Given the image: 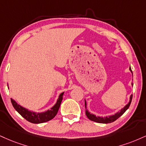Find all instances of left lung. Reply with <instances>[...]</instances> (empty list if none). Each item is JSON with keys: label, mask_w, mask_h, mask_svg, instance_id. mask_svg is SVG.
I'll return each mask as SVG.
<instances>
[{"label": "left lung", "mask_w": 146, "mask_h": 146, "mask_svg": "<svg viewBox=\"0 0 146 146\" xmlns=\"http://www.w3.org/2000/svg\"><path fill=\"white\" fill-rule=\"evenodd\" d=\"M129 70H130V71L131 72V73L133 74V72H132V70H131V66H130ZM131 85H132V86H133V83L131 84ZM132 98H133V94H131V95L130 96V100H129V103H128L123 108L121 109L120 111L116 112V113L113 114V115H108V116H104V117L98 116V115L96 116V115H94V114L90 113V112L86 108L87 103H86V99H85V108H86V116L88 117V118L89 120L94 121V122H98V123H102V124L111 123V122H113L115 120H116L118 117H120L121 115H122V114H123L124 112H125L126 110H128V109H129L130 105H131V101H132Z\"/></svg>", "instance_id": "obj_1"}]
</instances>
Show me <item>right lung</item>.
<instances>
[{"instance_id":"right-lung-1","label":"right lung","mask_w":146,"mask_h":146,"mask_svg":"<svg viewBox=\"0 0 146 146\" xmlns=\"http://www.w3.org/2000/svg\"><path fill=\"white\" fill-rule=\"evenodd\" d=\"M64 92H62L60 94L56 104L54 105L50 110L43 112H35L31 110H29L24 107L19 105L15 100L11 98V101L13 105L14 109L20 114L22 116L25 118L26 120L33 124H40L46 122L47 121H50L53 119L58 113L60 106L61 102L62 101L63 94Z\"/></svg>"}]
</instances>
